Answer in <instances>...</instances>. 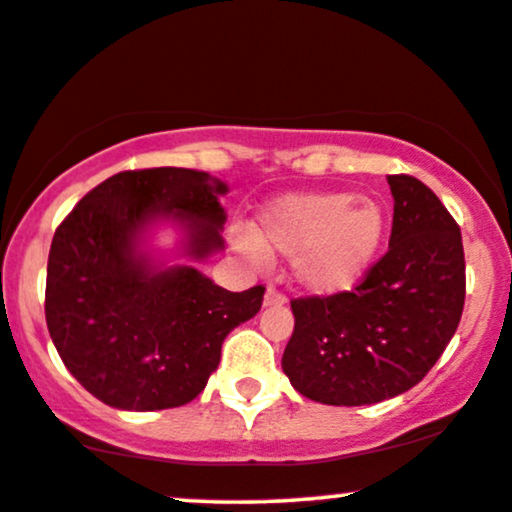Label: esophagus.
Here are the masks:
<instances>
[{
  "label": "esophagus",
  "mask_w": 512,
  "mask_h": 512,
  "mask_svg": "<svg viewBox=\"0 0 512 512\" xmlns=\"http://www.w3.org/2000/svg\"><path fill=\"white\" fill-rule=\"evenodd\" d=\"M285 304V295L278 292L276 288H269L267 295H264V306H283Z\"/></svg>",
  "instance_id": "34e87169"
}]
</instances>
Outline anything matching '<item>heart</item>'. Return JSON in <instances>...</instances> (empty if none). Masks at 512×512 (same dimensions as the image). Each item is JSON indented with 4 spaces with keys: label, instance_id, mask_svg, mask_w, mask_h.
I'll return each instance as SVG.
<instances>
[{
    "label": "heart",
    "instance_id": "heart-1",
    "mask_svg": "<svg viewBox=\"0 0 512 512\" xmlns=\"http://www.w3.org/2000/svg\"><path fill=\"white\" fill-rule=\"evenodd\" d=\"M388 220L377 201L344 189L278 196L260 210L262 248L292 255V278L313 295H339L363 281L386 241ZM250 257L252 243H243Z\"/></svg>",
    "mask_w": 512,
    "mask_h": 512
}]
</instances>
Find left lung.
Returning <instances> with one entry per match:
<instances>
[{
  "instance_id": "1",
  "label": "left lung",
  "mask_w": 512,
  "mask_h": 512,
  "mask_svg": "<svg viewBox=\"0 0 512 512\" xmlns=\"http://www.w3.org/2000/svg\"><path fill=\"white\" fill-rule=\"evenodd\" d=\"M388 252L351 292L292 299L283 372L306 398L358 407L410 391L459 327L466 260L459 224L412 175H388Z\"/></svg>"
}]
</instances>
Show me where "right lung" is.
<instances>
[{"label": "right lung", "instance_id": "obj_1", "mask_svg": "<svg viewBox=\"0 0 512 512\" xmlns=\"http://www.w3.org/2000/svg\"><path fill=\"white\" fill-rule=\"evenodd\" d=\"M224 182L203 170H126L100 182L56 229L46 325L72 377L109 407L187 405L217 370L224 337L260 311L264 288L229 292L189 264L145 250L159 222L196 262L224 248Z\"/></svg>", "mask_w": 512, "mask_h": 512}]
</instances>
